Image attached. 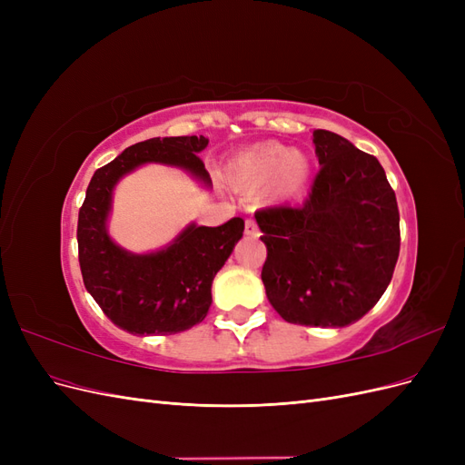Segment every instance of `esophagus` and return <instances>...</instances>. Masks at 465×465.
Here are the masks:
<instances>
[{
	"label": "esophagus",
	"instance_id": "obj_1",
	"mask_svg": "<svg viewBox=\"0 0 465 465\" xmlns=\"http://www.w3.org/2000/svg\"><path fill=\"white\" fill-rule=\"evenodd\" d=\"M244 231H246V234H248V236H254V238H258V236H260L258 224H256V221H252V219H248V221H246V224H244Z\"/></svg>",
	"mask_w": 465,
	"mask_h": 465
}]
</instances>
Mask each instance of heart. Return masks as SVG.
<instances>
[{
	"instance_id": "1",
	"label": "heart",
	"mask_w": 465,
	"mask_h": 465,
	"mask_svg": "<svg viewBox=\"0 0 465 465\" xmlns=\"http://www.w3.org/2000/svg\"><path fill=\"white\" fill-rule=\"evenodd\" d=\"M312 174L308 154L289 149L277 142L252 145L234 159L231 166L232 186L242 192H256L265 186V198L272 203L299 200Z\"/></svg>"
}]
</instances>
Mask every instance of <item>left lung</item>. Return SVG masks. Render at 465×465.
<instances>
[{"mask_svg":"<svg viewBox=\"0 0 465 465\" xmlns=\"http://www.w3.org/2000/svg\"><path fill=\"white\" fill-rule=\"evenodd\" d=\"M320 173L299 207L256 213L267 248L262 281L277 314L343 328L388 289L400 256V211L382 164L345 137L314 130Z\"/></svg>","mask_w":465,"mask_h":465,"instance_id":"1","label":"left lung"}]
</instances>
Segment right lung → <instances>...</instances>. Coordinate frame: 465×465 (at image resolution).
<instances>
[{"instance_id": "1", "label": "right lung", "mask_w": 465, "mask_h": 465, "mask_svg": "<svg viewBox=\"0 0 465 465\" xmlns=\"http://www.w3.org/2000/svg\"><path fill=\"white\" fill-rule=\"evenodd\" d=\"M207 143L203 135L153 137L120 153L89 182L77 221L83 283L103 312L134 335L180 333L207 316L211 283L242 238L244 221L234 217L221 227L190 223L164 248L134 254L108 234L114 188L135 168L157 163L182 168L209 190L198 154Z\"/></svg>"}]
</instances>
